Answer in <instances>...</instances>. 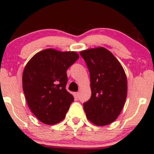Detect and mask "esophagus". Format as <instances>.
Returning a JSON list of instances; mask_svg holds the SVG:
<instances>
[{"label": "esophagus", "instance_id": "obj_1", "mask_svg": "<svg viewBox=\"0 0 154 154\" xmlns=\"http://www.w3.org/2000/svg\"><path fill=\"white\" fill-rule=\"evenodd\" d=\"M74 96H75V98H78V97H79L78 92H75V93H74Z\"/></svg>", "mask_w": 154, "mask_h": 154}]
</instances>
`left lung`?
Listing matches in <instances>:
<instances>
[{
	"instance_id": "1",
	"label": "left lung",
	"mask_w": 154,
	"mask_h": 154,
	"mask_svg": "<svg viewBox=\"0 0 154 154\" xmlns=\"http://www.w3.org/2000/svg\"><path fill=\"white\" fill-rule=\"evenodd\" d=\"M91 77V97L83 103L87 118L104 126L114 122L125 105L128 93L125 72L116 58L105 48L80 52Z\"/></svg>"
}]
</instances>
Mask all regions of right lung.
<instances>
[{
  "mask_svg": "<svg viewBox=\"0 0 154 154\" xmlns=\"http://www.w3.org/2000/svg\"><path fill=\"white\" fill-rule=\"evenodd\" d=\"M78 58L74 51L48 48L35 54L24 67L23 91L31 111L41 122L55 125L64 119L74 101L66 90V70Z\"/></svg>",
  "mask_w": 154,
  "mask_h": 154,
  "instance_id": "right-lung-1",
  "label": "right lung"
}]
</instances>
